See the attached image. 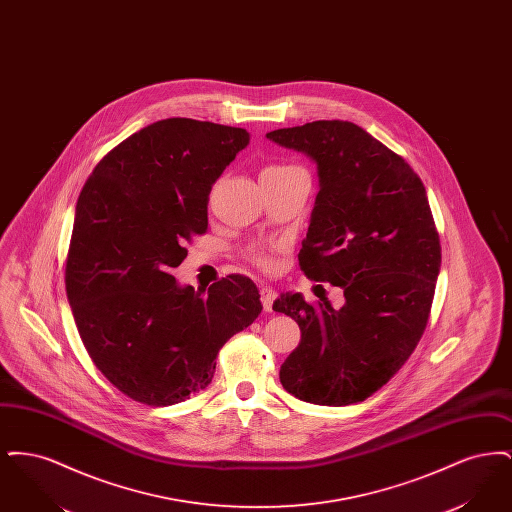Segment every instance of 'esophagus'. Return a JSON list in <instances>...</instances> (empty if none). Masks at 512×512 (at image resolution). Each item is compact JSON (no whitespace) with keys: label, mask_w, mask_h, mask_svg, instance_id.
I'll return each instance as SVG.
<instances>
[{"label":"esophagus","mask_w":512,"mask_h":512,"mask_svg":"<svg viewBox=\"0 0 512 512\" xmlns=\"http://www.w3.org/2000/svg\"><path fill=\"white\" fill-rule=\"evenodd\" d=\"M276 299V292L270 286H261V303L265 307V311L270 313L272 311V303Z\"/></svg>","instance_id":"esophagus-1"}]
</instances>
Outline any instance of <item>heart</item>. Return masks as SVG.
I'll return each mask as SVG.
<instances>
[{"mask_svg":"<svg viewBox=\"0 0 512 512\" xmlns=\"http://www.w3.org/2000/svg\"><path fill=\"white\" fill-rule=\"evenodd\" d=\"M299 167H293V165H270L261 174H278V172H290L297 171ZM245 259L249 263H253L255 267L263 268L268 270L274 265L272 261V249L265 244H251L245 247L244 251Z\"/></svg>","mask_w":512,"mask_h":512,"instance_id":"b5f03b06","label":"heart"}]
</instances>
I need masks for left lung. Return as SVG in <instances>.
<instances>
[{"label": "left lung", "mask_w": 512, "mask_h": 512, "mask_svg": "<svg viewBox=\"0 0 512 512\" xmlns=\"http://www.w3.org/2000/svg\"><path fill=\"white\" fill-rule=\"evenodd\" d=\"M267 138L317 161V205L297 259L309 280L343 290L340 309L299 293L274 301L301 330L280 382L315 405L365 401L407 363L430 318L441 245L424 184L353 122H307Z\"/></svg>", "instance_id": "left-lung-1"}]
</instances>
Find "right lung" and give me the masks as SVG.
<instances>
[{
	"label": "right lung",
	"mask_w": 512,
	"mask_h": 512,
	"mask_svg": "<svg viewBox=\"0 0 512 512\" xmlns=\"http://www.w3.org/2000/svg\"><path fill=\"white\" fill-rule=\"evenodd\" d=\"M247 144L244 128L153 122L113 147L78 195L65 265L74 322L99 372L138 403L205 390L222 345L263 311L244 274L207 293L171 274L207 232L211 188Z\"/></svg>",
	"instance_id": "obj_1"
}]
</instances>
